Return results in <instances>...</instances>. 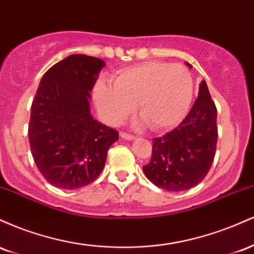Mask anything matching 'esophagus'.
<instances>
[{"mask_svg": "<svg viewBox=\"0 0 254 254\" xmlns=\"http://www.w3.org/2000/svg\"><path fill=\"white\" fill-rule=\"evenodd\" d=\"M121 137L124 139H127V141H132V139L136 138L135 136L131 135V133H127V132H121Z\"/></svg>", "mask_w": 254, "mask_h": 254, "instance_id": "1", "label": "esophagus"}]
</instances>
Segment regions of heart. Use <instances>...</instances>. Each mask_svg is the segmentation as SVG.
Returning <instances> with one entry per match:
<instances>
[{"instance_id":"obj_1","label":"heart","mask_w":254,"mask_h":254,"mask_svg":"<svg viewBox=\"0 0 254 254\" xmlns=\"http://www.w3.org/2000/svg\"><path fill=\"white\" fill-rule=\"evenodd\" d=\"M193 97V78L182 64L148 61L121 69L112 86L99 82L94 100L110 124L138 115L154 132L177 127L185 118Z\"/></svg>"}]
</instances>
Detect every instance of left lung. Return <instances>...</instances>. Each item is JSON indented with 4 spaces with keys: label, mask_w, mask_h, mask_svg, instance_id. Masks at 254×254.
Returning a JSON list of instances; mask_svg holds the SVG:
<instances>
[{
    "label": "left lung",
    "mask_w": 254,
    "mask_h": 254,
    "mask_svg": "<svg viewBox=\"0 0 254 254\" xmlns=\"http://www.w3.org/2000/svg\"><path fill=\"white\" fill-rule=\"evenodd\" d=\"M189 66H192L188 63ZM217 109L205 81L189 115L176 129L153 139L145 177L166 191L193 188L210 171L217 143Z\"/></svg>",
    "instance_id": "8db88e82"
}]
</instances>
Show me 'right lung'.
<instances>
[{"label": "right lung", "mask_w": 254, "mask_h": 254, "mask_svg": "<svg viewBox=\"0 0 254 254\" xmlns=\"http://www.w3.org/2000/svg\"><path fill=\"white\" fill-rule=\"evenodd\" d=\"M103 60L71 55L44 74L32 101L28 139L38 170L56 188L75 190L103 171L107 150L119 138L90 115V90Z\"/></svg>", "instance_id": "1"}]
</instances>
